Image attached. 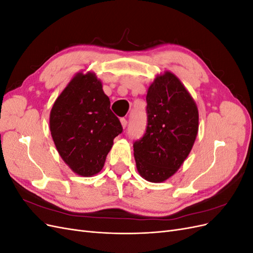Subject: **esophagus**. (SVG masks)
I'll return each instance as SVG.
<instances>
[{
	"instance_id": "esophagus-1",
	"label": "esophagus",
	"mask_w": 253,
	"mask_h": 253,
	"mask_svg": "<svg viewBox=\"0 0 253 253\" xmlns=\"http://www.w3.org/2000/svg\"><path fill=\"white\" fill-rule=\"evenodd\" d=\"M120 122H121V126H122V127L126 128V126H127V121H126V118H121V119H120Z\"/></svg>"
}]
</instances>
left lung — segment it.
<instances>
[{"instance_id": "1", "label": "left lung", "mask_w": 253, "mask_h": 253, "mask_svg": "<svg viewBox=\"0 0 253 253\" xmlns=\"http://www.w3.org/2000/svg\"><path fill=\"white\" fill-rule=\"evenodd\" d=\"M147 122L143 136L133 143L137 170L148 181H165L185 162L198 131L193 98L170 72L149 87Z\"/></svg>"}]
</instances>
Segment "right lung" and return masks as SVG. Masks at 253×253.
I'll return each instance as SVG.
<instances>
[{
    "label": "right lung",
    "instance_id": "add662e5",
    "mask_svg": "<svg viewBox=\"0 0 253 253\" xmlns=\"http://www.w3.org/2000/svg\"><path fill=\"white\" fill-rule=\"evenodd\" d=\"M95 74H78L50 112L49 126L60 156L81 176L100 172L113 140L122 133L118 117Z\"/></svg>",
    "mask_w": 253,
    "mask_h": 253
}]
</instances>
